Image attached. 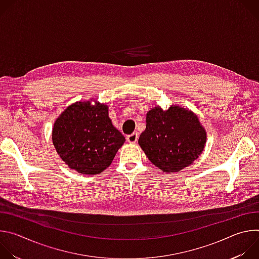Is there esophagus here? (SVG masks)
I'll use <instances>...</instances> for the list:
<instances>
[{"mask_svg":"<svg viewBox=\"0 0 259 259\" xmlns=\"http://www.w3.org/2000/svg\"><path fill=\"white\" fill-rule=\"evenodd\" d=\"M138 136H139V133L135 131V132H133L132 134L128 135V136L126 137V139H127V141H128L129 143H135V142L138 140Z\"/></svg>","mask_w":259,"mask_h":259,"instance_id":"1","label":"esophagus"}]
</instances>
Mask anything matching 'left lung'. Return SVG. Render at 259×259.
Wrapping results in <instances>:
<instances>
[{"mask_svg": "<svg viewBox=\"0 0 259 259\" xmlns=\"http://www.w3.org/2000/svg\"><path fill=\"white\" fill-rule=\"evenodd\" d=\"M207 133L191 109L172 104L146 113L145 130L138 144L156 167L165 173L178 172L190 166L203 153Z\"/></svg>", "mask_w": 259, "mask_h": 259, "instance_id": "1", "label": "left lung"}]
</instances>
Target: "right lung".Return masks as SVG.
I'll use <instances>...</instances> for the list:
<instances>
[{
	"mask_svg": "<svg viewBox=\"0 0 259 259\" xmlns=\"http://www.w3.org/2000/svg\"><path fill=\"white\" fill-rule=\"evenodd\" d=\"M52 142L68 168L95 175L112 164L125 137L108 117L107 104L90 99L70 104L59 115Z\"/></svg>",
	"mask_w": 259,
	"mask_h": 259,
	"instance_id": "right-lung-1",
	"label": "right lung"
}]
</instances>
